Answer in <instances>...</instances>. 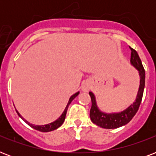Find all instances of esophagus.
Masks as SVG:
<instances>
[{
    "label": "esophagus",
    "mask_w": 156,
    "mask_h": 156,
    "mask_svg": "<svg viewBox=\"0 0 156 156\" xmlns=\"http://www.w3.org/2000/svg\"><path fill=\"white\" fill-rule=\"evenodd\" d=\"M82 90H83V91H85V92H87L88 90H90V84L87 83V82H86V83H84L82 85Z\"/></svg>",
    "instance_id": "1"
}]
</instances>
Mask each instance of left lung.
<instances>
[{
    "instance_id": "1",
    "label": "left lung",
    "mask_w": 156,
    "mask_h": 156,
    "mask_svg": "<svg viewBox=\"0 0 156 156\" xmlns=\"http://www.w3.org/2000/svg\"><path fill=\"white\" fill-rule=\"evenodd\" d=\"M131 50V65L134 66L139 72L140 76V85L138 89V95L135 101L129 106L124 111L116 112V113H105L99 109L96 104V100L94 94L89 92L91 99V108L90 111V120L93 123L104 129H116L128 124L132 120L136 112H138L141 101L143 99V90L145 87V70L143 68L141 59L138 52L130 48Z\"/></svg>"
}]
</instances>
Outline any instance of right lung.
<instances>
[{
  "label": "right lung",
  "mask_w": 156,
  "mask_h": 156,
  "mask_svg": "<svg viewBox=\"0 0 156 156\" xmlns=\"http://www.w3.org/2000/svg\"><path fill=\"white\" fill-rule=\"evenodd\" d=\"M78 94H79V92L75 93L74 95H73L70 98H69L68 104H67V105H66V108H65V110H64V112H63V113L61 114V116H60V117H59L57 120H56V121H53V122H52V123L47 124V125H44V126H35V125H32V124L29 123L27 121H26L25 119L23 118V116H21L20 114H19V112H18L17 110H16V112H17V113H18V116H20L21 118L23 119V121H25L26 123L27 124V125H29L30 127H32L33 129H36V130L40 131V132H49V131H52V130H54V129H56L59 128V127H60V126H61V125L63 124V122L65 121V119H66V112H67V110H68L69 105V104H70V103L73 101V100L74 99V98L78 96Z\"/></svg>",
  "instance_id": "add662e5"
}]
</instances>
